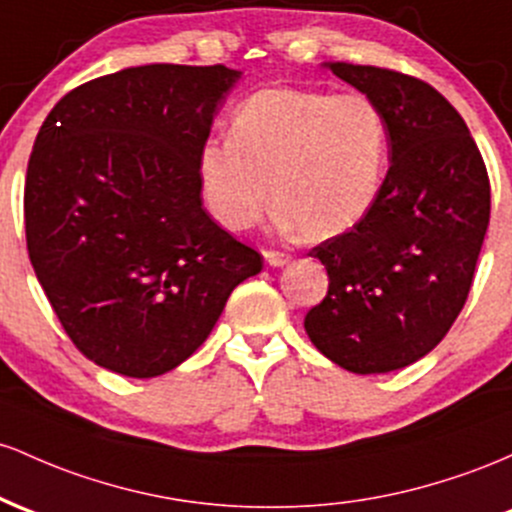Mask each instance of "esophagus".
<instances>
[{
  "mask_svg": "<svg viewBox=\"0 0 512 512\" xmlns=\"http://www.w3.org/2000/svg\"><path fill=\"white\" fill-rule=\"evenodd\" d=\"M263 256H266V261L271 263V266H285V263L290 261V256H287L285 251H275V249H266L263 251Z\"/></svg>",
  "mask_w": 512,
  "mask_h": 512,
  "instance_id": "1",
  "label": "esophagus"
}]
</instances>
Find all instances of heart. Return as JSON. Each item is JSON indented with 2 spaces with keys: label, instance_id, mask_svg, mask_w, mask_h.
Segmentation results:
<instances>
[{
  "label": "heart",
  "instance_id": "obj_1",
  "mask_svg": "<svg viewBox=\"0 0 512 512\" xmlns=\"http://www.w3.org/2000/svg\"><path fill=\"white\" fill-rule=\"evenodd\" d=\"M387 149V116L370 96L273 86L234 111L232 135L203 147L200 183L232 232L256 227L273 191L283 225L331 239L375 205Z\"/></svg>",
  "mask_w": 512,
  "mask_h": 512
}]
</instances>
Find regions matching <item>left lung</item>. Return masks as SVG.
Listing matches in <instances>:
<instances>
[{
	"instance_id": "1",
	"label": "left lung",
	"mask_w": 512,
	"mask_h": 512,
	"mask_svg": "<svg viewBox=\"0 0 512 512\" xmlns=\"http://www.w3.org/2000/svg\"><path fill=\"white\" fill-rule=\"evenodd\" d=\"M389 123V164L370 212L309 251L329 292L304 317L326 358L358 375L428 355L467 302L491 217L488 171L467 123L411 74L331 62Z\"/></svg>"
}]
</instances>
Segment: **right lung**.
I'll return each instance as SVG.
<instances>
[{
    "label": "right lung",
    "instance_id": "right-lung-1",
    "mask_svg": "<svg viewBox=\"0 0 512 512\" xmlns=\"http://www.w3.org/2000/svg\"><path fill=\"white\" fill-rule=\"evenodd\" d=\"M239 77L225 65L130 67L72 89L40 125L28 258L70 341L106 370H174L263 268L200 200V152Z\"/></svg>",
    "mask_w": 512,
    "mask_h": 512
}]
</instances>
